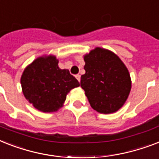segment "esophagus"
I'll return each instance as SVG.
<instances>
[{
    "instance_id": "1",
    "label": "esophagus",
    "mask_w": 159,
    "mask_h": 159,
    "mask_svg": "<svg viewBox=\"0 0 159 159\" xmlns=\"http://www.w3.org/2000/svg\"><path fill=\"white\" fill-rule=\"evenodd\" d=\"M75 78L78 80L79 82H80V75H75Z\"/></svg>"
}]
</instances>
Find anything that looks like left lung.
Segmentation results:
<instances>
[{
	"instance_id": "obj_1",
	"label": "left lung",
	"mask_w": 159,
	"mask_h": 159,
	"mask_svg": "<svg viewBox=\"0 0 159 159\" xmlns=\"http://www.w3.org/2000/svg\"><path fill=\"white\" fill-rule=\"evenodd\" d=\"M85 74L80 86L93 108L108 114L120 109L127 99L131 81L127 68L108 50L97 48L84 56Z\"/></svg>"
}]
</instances>
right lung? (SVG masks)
Here are the masks:
<instances>
[{
  "label": "right lung",
  "mask_w": 159,
  "mask_h": 159,
  "mask_svg": "<svg viewBox=\"0 0 159 159\" xmlns=\"http://www.w3.org/2000/svg\"><path fill=\"white\" fill-rule=\"evenodd\" d=\"M21 86L26 99L39 111H57L70 90L80 86L68 70L58 67L55 57H39L25 70Z\"/></svg>",
  "instance_id": "add662e5"
}]
</instances>
